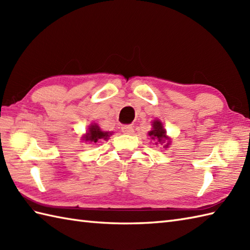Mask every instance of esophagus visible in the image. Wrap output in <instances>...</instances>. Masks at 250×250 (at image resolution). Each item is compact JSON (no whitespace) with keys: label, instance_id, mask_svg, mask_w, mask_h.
<instances>
[{"label":"esophagus","instance_id":"esophagus-1","mask_svg":"<svg viewBox=\"0 0 250 250\" xmlns=\"http://www.w3.org/2000/svg\"><path fill=\"white\" fill-rule=\"evenodd\" d=\"M121 131L124 132L125 134H132L134 132V129L131 125H125L121 126Z\"/></svg>","mask_w":250,"mask_h":250}]
</instances>
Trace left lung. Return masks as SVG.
Returning a JSON list of instances; mask_svg holds the SVG:
<instances>
[{"instance_id": "1", "label": "left lung", "mask_w": 250, "mask_h": 250, "mask_svg": "<svg viewBox=\"0 0 250 250\" xmlns=\"http://www.w3.org/2000/svg\"><path fill=\"white\" fill-rule=\"evenodd\" d=\"M148 135L151 137V140L156 141V143H155L156 145L163 144V143H166V141H167V143L163 147L164 148L168 147L169 140L167 136V131L163 128V125L160 120H155L152 122V129H151V131L148 132Z\"/></svg>"}]
</instances>
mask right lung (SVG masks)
<instances>
[{
	"instance_id": "obj_1",
	"label": "right lung",
	"mask_w": 250,
	"mask_h": 250,
	"mask_svg": "<svg viewBox=\"0 0 250 250\" xmlns=\"http://www.w3.org/2000/svg\"><path fill=\"white\" fill-rule=\"evenodd\" d=\"M113 134V132H106L100 129L97 124L90 125L87 133L83 136V141L88 143H98L100 141H106Z\"/></svg>"
}]
</instances>
